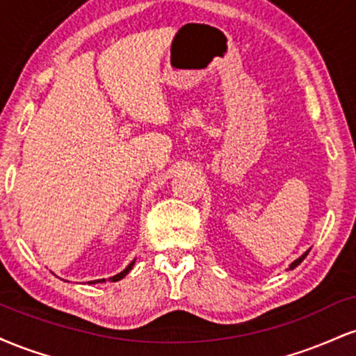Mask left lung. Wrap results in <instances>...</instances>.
I'll use <instances>...</instances> for the list:
<instances>
[{
	"label": "left lung",
	"instance_id": "left-lung-1",
	"mask_svg": "<svg viewBox=\"0 0 356 356\" xmlns=\"http://www.w3.org/2000/svg\"><path fill=\"white\" fill-rule=\"evenodd\" d=\"M308 252H309V251H306L303 256H300V257H298V259H296V261H293V263H291V264H289V269H295V268L298 266V264H300V263H301V261H303V259H305V257H306V256H308Z\"/></svg>",
	"mask_w": 356,
	"mask_h": 356
}]
</instances>
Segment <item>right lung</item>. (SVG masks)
Masks as SVG:
<instances>
[{
	"label": "right lung",
	"mask_w": 356,
	"mask_h": 356,
	"mask_svg": "<svg viewBox=\"0 0 356 356\" xmlns=\"http://www.w3.org/2000/svg\"><path fill=\"white\" fill-rule=\"evenodd\" d=\"M134 264H136V259H134L132 263H130L129 266H127V268L124 269V271H122V273H118V275H115V276H112V277H110V281H118V280H122V277H125L127 275H129V271H130V269L134 268ZM99 281H100V283H105V280H95V281H90V283H99Z\"/></svg>",
	"instance_id": "right-lung-1"
}]
</instances>
